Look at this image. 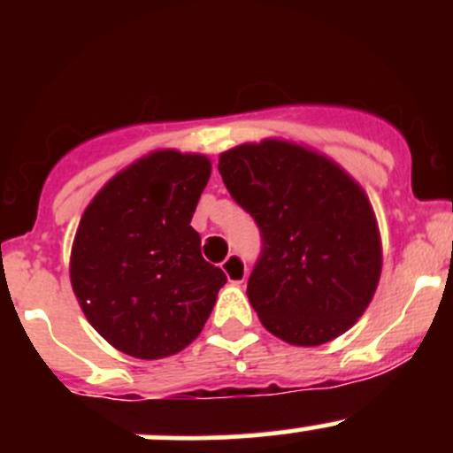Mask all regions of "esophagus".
<instances>
[{"label":"esophagus","instance_id":"34e87169","mask_svg":"<svg viewBox=\"0 0 453 453\" xmlns=\"http://www.w3.org/2000/svg\"><path fill=\"white\" fill-rule=\"evenodd\" d=\"M221 268H223V273H226L227 280L234 285L244 283V279H247V273H249L247 262H244L238 253H232V256L221 264Z\"/></svg>","mask_w":453,"mask_h":453}]
</instances>
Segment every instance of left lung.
Instances as JSON below:
<instances>
[{
  "mask_svg": "<svg viewBox=\"0 0 453 453\" xmlns=\"http://www.w3.org/2000/svg\"><path fill=\"white\" fill-rule=\"evenodd\" d=\"M219 173L262 234L247 296L264 327L298 347L349 330L381 277V238L362 187L326 155L277 138L226 150Z\"/></svg>",
  "mask_w": 453,
  "mask_h": 453,
  "instance_id": "left-lung-1",
  "label": "left lung"
}]
</instances>
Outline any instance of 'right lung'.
Instances as JSON below:
<instances>
[{"label":"right lung","instance_id":"1","mask_svg":"<svg viewBox=\"0 0 453 453\" xmlns=\"http://www.w3.org/2000/svg\"><path fill=\"white\" fill-rule=\"evenodd\" d=\"M211 159L164 149L97 191L72 244L70 279L89 324L114 349L159 360L185 349L226 285L189 226Z\"/></svg>","mask_w":453,"mask_h":453}]
</instances>
